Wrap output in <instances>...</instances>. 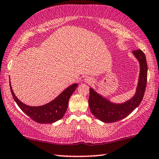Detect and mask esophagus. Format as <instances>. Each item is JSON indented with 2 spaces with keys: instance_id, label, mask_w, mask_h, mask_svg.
<instances>
[{
  "instance_id": "1",
  "label": "esophagus",
  "mask_w": 159,
  "mask_h": 159,
  "mask_svg": "<svg viewBox=\"0 0 159 159\" xmlns=\"http://www.w3.org/2000/svg\"><path fill=\"white\" fill-rule=\"evenodd\" d=\"M84 81H85V83H87V84H91V83L93 82V80H92L91 77L87 76L84 79Z\"/></svg>"
}]
</instances>
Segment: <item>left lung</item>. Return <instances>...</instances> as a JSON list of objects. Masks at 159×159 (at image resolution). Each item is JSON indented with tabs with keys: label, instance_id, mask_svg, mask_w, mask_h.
<instances>
[{
	"label": "left lung",
	"instance_id": "8db88e82",
	"mask_svg": "<svg viewBox=\"0 0 159 159\" xmlns=\"http://www.w3.org/2000/svg\"><path fill=\"white\" fill-rule=\"evenodd\" d=\"M133 54L139 63V81L134 96L129 100L121 103L111 102L90 88L89 105L90 110L95 117L105 123L116 122L129 116L138 107L143 98L147 82L148 66L146 56L140 49L133 51Z\"/></svg>",
	"mask_w": 159,
	"mask_h": 159
}]
</instances>
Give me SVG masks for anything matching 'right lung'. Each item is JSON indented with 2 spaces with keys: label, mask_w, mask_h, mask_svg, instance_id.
Segmentation results:
<instances>
[{
  "label": "right lung",
  "mask_w": 159,
  "mask_h": 159,
  "mask_svg": "<svg viewBox=\"0 0 159 159\" xmlns=\"http://www.w3.org/2000/svg\"><path fill=\"white\" fill-rule=\"evenodd\" d=\"M77 87L78 84H73L50 103L40 106H30L21 102L16 96L10 81L11 91L14 101L28 116L39 124H52L62 118L68 108L70 97Z\"/></svg>",
  "instance_id": "add662e5"
}]
</instances>
